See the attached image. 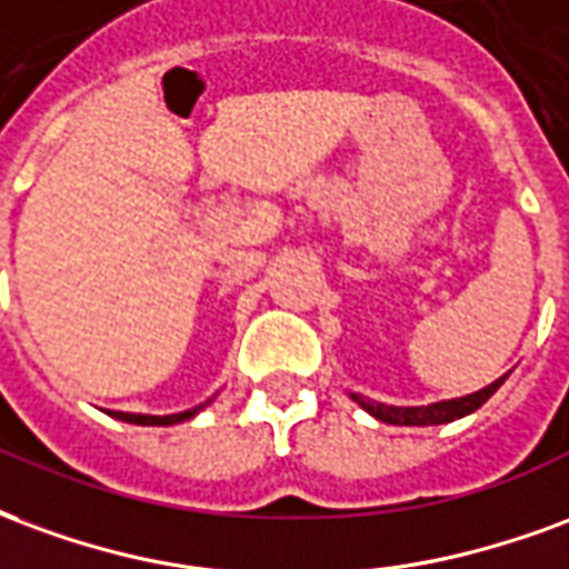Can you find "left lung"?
<instances>
[{
    "label": "left lung",
    "mask_w": 569,
    "mask_h": 569,
    "mask_svg": "<svg viewBox=\"0 0 569 569\" xmlns=\"http://www.w3.org/2000/svg\"><path fill=\"white\" fill-rule=\"evenodd\" d=\"M509 379V372L500 376L497 381H491L488 388L476 393H467V397H455V400H442V403H430V406H388V403H376L370 397L363 393H348L360 409H367L372 418H379L385 425H406V427H427V425H449L455 418H463L476 412L479 406L491 397V393Z\"/></svg>",
    "instance_id": "1"
}]
</instances>
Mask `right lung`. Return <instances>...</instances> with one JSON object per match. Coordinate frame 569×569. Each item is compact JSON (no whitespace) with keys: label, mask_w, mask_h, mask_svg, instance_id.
Masks as SVG:
<instances>
[{"label":"right lung","mask_w":569,"mask_h":569,"mask_svg":"<svg viewBox=\"0 0 569 569\" xmlns=\"http://www.w3.org/2000/svg\"><path fill=\"white\" fill-rule=\"evenodd\" d=\"M206 403H211V400H206ZM206 403L193 406V409H188V412H178V416H132V412H114V418H120V421H130V425L166 427V425H178V421H188V418L197 416L199 409H206Z\"/></svg>","instance_id":"right-lung-1"}]
</instances>
